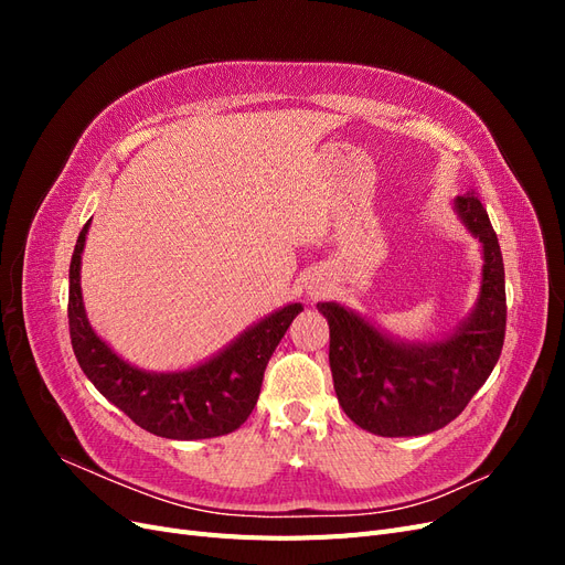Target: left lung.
Wrapping results in <instances>:
<instances>
[{
	"label": "left lung",
	"mask_w": 565,
	"mask_h": 565,
	"mask_svg": "<svg viewBox=\"0 0 565 565\" xmlns=\"http://www.w3.org/2000/svg\"><path fill=\"white\" fill-rule=\"evenodd\" d=\"M455 207L483 245L476 311L436 344H401L339 303L318 311L330 324V370L339 405L361 429L386 438L424 436L450 424L500 361L507 330L504 264L488 212L476 191Z\"/></svg>",
	"instance_id": "left-lung-1"
}]
</instances>
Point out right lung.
Wrapping results in <instances>:
<instances>
[{
    "label": "right lung",
    "instance_id": "obj_1",
    "mask_svg": "<svg viewBox=\"0 0 565 565\" xmlns=\"http://www.w3.org/2000/svg\"><path fill=\"white\" fill-rule=\"evenodd\" d=\"M87 231L89 221L73 252L67 295L71 341L84 374L134 424L156 436L195 440L235 431L252 415L268 358L301 311V303H289L264 318L204 365L172 374L143 372L115 355L106 341L96 337L84 313L79 264Z\"/></svg>",
    "mask_w": 565,
    "mask_h": 565
}]
</instances>
